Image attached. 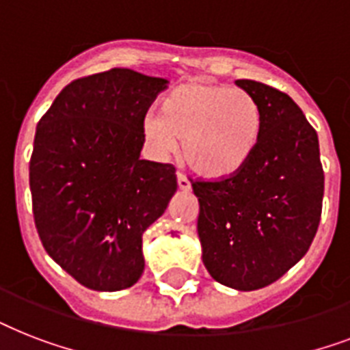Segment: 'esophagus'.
I'll list each match as a JSON object with an SVG mask.
<instances>
[{
  "mask_svg": "<svg viewBox=\"0 0 350 350\" xmlns=\"http://www.w3.org/2000/svg\"><path fill=\"white\" fill-rule=\"evenodd\" d=\"M178 187H180V191H191V181L187 180V176H183L181 172H178Z\"/></svg>",
  "mask_w": 350,
  "mask_h": 350,
  "instance_id": "1",
  "label": "esophagus"
}]
</instances>
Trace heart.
I'll use <instances>...</instances> for the list:
<instances>
[{"label":"heart","mask_w":350,"mask_h":350,"mask_svg":"<svg viewBox=\"0 0 350 350\" xmlns=\"http://www.w3.org/2000/svg\"><path fill=\"white\" fill-rule=\"evenodd\" d=\"M263 111L254 96L229 85L189 81L165 96L159 116L143 121L148 145L172 154L183 142V159L208 180L238 174L254 156Z\"/></svg>","instance_id":"heart-1"}]
</instances>
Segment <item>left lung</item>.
<instances>
[{
    "instance_id": "left-lung-1",
    "label": "left lung",
    "mask_w": 350,
    "mask_h": 350,
    "mask_svg": "<svg viewBox=\"0 0 350 350\" xmlns=\"http://www.w3.org/2000/svg\"><path fill=\"white\" fill-rule=\"evenodd\" d=\"M263 111L260 145L238 174L192 181L208 274L236 291L276 282L309 250L321 218L320 143L291 96L238 79Z\"/></svg>"
}]
</instances>
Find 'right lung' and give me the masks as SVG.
Wrapping results in <instances>:
<instances>
[{
	"mask_svg": "<svg viewBox=\"0 0 350 350\" xmlns=\"http://www.w3.org/2000/svg\"><path fill=\"white\" fill-rule=\"evenodd\" d=\"M167 79L111 68L74 79L36 129L32 213L52 260L83 287L114 293L145 269L143 232L178 189L170 163L139 159L143 121Z\"/></svg>",
	"mask_w": 350,
	"mask_h": 350,
	"instance_id": "right-lung-1",
	"label": "right lung"
}]
</instances>
